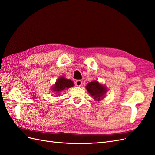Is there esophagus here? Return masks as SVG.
<instances>
[{
    "label": "esophagus",
    "mask_w": 155,
    "mask_h": 155,
    "mask_svg": "<svg viewBox=\"0 0 155 155\" xmlns=\"http://www.w3.org/2000/svg\"><path fill=\"white\" fill-rule=\"evenodd\" d=\"M82 84V81H81V80H77V81H75V85H76L77 86H78V87H79V86H81Z\"/></svg>",
    "instance_id": "esophagus-1"
}]
</instances>
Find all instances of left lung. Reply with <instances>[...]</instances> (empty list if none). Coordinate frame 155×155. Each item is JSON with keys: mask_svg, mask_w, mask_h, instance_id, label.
Here are the masks:
<instances>
[{"mask_svg": "<svg viewBox=\"0 0 155 155\" xmlns=\"http://www.w3.org/2000/svg\"><path fill=\"white\" fill-rule=\"evenodd\" d=\"M86 88L91 96L94 97V100H100L104 98V94L106 93L105 87L100 84L98 81H92L89 82Z\"/></svg>", "mask_w": 155, "mask_h": 155, "instance_id": "1", "label": "left lung"}]
</instances>
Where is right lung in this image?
I'll return each mask as SVG.
<instances>
[{"instance_id":"add662e5","label":"right lung","mask_w":155,"mask_h":155,"mask_svg":"<svg viewBox=\"0 0 155 155\" xmlns=\"http://www.w3.org/2000/svg\"><path fill=\"white\" fill-rule=\"evenodd\" d=\"M74 84L73 81H71L69 79H66L64 77H60L58 79V81L55 82V85L53 87L52 90L54 92H60L62 90L68 89L71 87L73 86Z\"/></svg>"}]
</instances>
